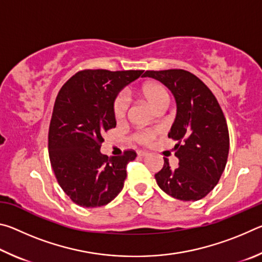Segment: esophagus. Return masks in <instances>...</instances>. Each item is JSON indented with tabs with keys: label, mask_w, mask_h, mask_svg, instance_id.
I'll use <instances>...</instances> for the list:
<instances>
[{
	"label": "esophagus",
	"mask_w": 262,
	"mask_h": 262,
	"mask_svg": "<svg viewBox=\"0 0 262 262\" xmlns=\"http://www.w3.org/2000/svg\"><path fill=\"white\" fill-rule=\"evenodd\" d=\"M137 155H139L140 157H147L149 154L147 151H139V154H137Z\"/></svg>",
	"instance_id": "obj_1"
}]
</instances>
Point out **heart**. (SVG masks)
I'll return each instance as SVG.
<instances>
[{
  "label": "heart",
  "mask_w": 262,
  "mask_h": 262,
  "mask_svg": "<svg viewBox=\"0 0 262 262\" xmlns=\"http://www.w3.org/2000/svg\"><path fill=\"white\" fill-rule=\"evenodd\" d=\"M140 94L145 100L148 101L149 105L156 111L158 108L164 107V106H167L168 101H170V97H168L166 89L158 82L144 83L140 89ZM127 111H128L127 97L123 94H119L115 96V98L113 100L114 118L117 119L118 121L123 120L127 115ZM157 133L158 132L155 129L140 130V132H136L135 134L133 135V139H134L136 142H139V143L147 144L157 135Z\"/></svg>",
  "instance_id": "b5f03b06"
}]
</instances>
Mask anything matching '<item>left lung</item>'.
<instances>
[{
    "instance_id": "left-lung-1",
    "label": "left lung",
    "mask_w": 262,
    "mask_h": 262,
    "mask_svg": "<svg viewBox=\"0 0 262 262\" xmlns=\"http://www.w3.org/2000/svg\"><path fill=\"white\" fill-rule=\"evenodd\" d=\"M170 89L177 103V115L168 137L178 141L176 156L179 166L171 168L164 158L155 174L161 189L181 201H198L219 183L229 155V130L216 97L194 74L184 69L147 70Z\"/></svg>"
}]
</instances>
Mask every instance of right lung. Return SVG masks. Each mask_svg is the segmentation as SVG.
<instances>
[{
	"mask_svg": "<svg viewBox=\"0 0 262 262\" xmlns=\"http://www.w3.org/2000/svg\"><path fill=\"white\" fill-rule=\"evenodd\" d=\"M143 70H81L70 77L56 96L48 130V154L56 180L76 205H107L121 192L127 164L134 150L122 156L100 152L105 132L117 126L113 100L122 88Z\"/></svg>",
	"mask_w": 262,
	"mask_h": 262,
	"instance_id": "right-lung-1",
	"label": "right lung"
}]
</instances>
